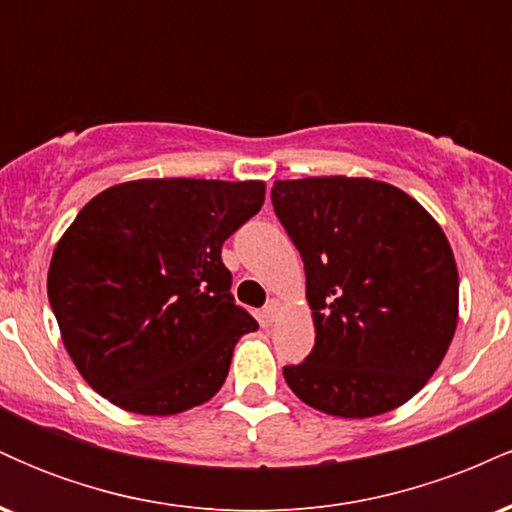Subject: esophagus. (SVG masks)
<instances>
[{"instance_id":"34e87169","label":"esophagus","mask_w":512,"mask_h":512,"mask_svg":"<svg viewBox=\"0 0 512 512\" xmlns=\"http://www.w3.org/2000/svg\"><path fill=\"white\" fill-rule=\"evenodd\" d=\"M279 310H281V303L276 301V298H272V301H269L267 305H264V310H262L264 322H274V320H276V315H279Z\"/></svg>"}]
</instances>
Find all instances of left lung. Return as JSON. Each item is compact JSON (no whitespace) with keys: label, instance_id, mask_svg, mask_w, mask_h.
<instances>
[{"label":"left lung","instance_id":"1","mask_svg":"<svg viewBox=\"0 0 512 512\" xmlns=\"http://www.w3.org/2000/svg\"><path fill=\"white\" fill-rule=\"evenodd\" d=\"M274 214L305 264L315 346L286 366L305 404L368 419L409 402L455 337L460 279L443 228L370 178L276 180Z\"/></svg>","mask_w":512,"mask_h":512}]
</instances>
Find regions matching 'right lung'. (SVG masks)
Here are the masks:
<instances>
[{"label":"right lung","instance_id":"add662e5","mask_svg":"<svg viewBox=\"0 0 512 512\" xmlns=\"http://www.w3.org/2000/svg\"><path fill=\"white\" fill-rule=\"evenodd\" d=\"M264 182L149 178L108 187L52 252L48 298L76 370L115 407L180 414L221 390L257 322L233 301L223 240Z\"/></svg>","mask_w":512,"mask_h":512}]
</instances>
